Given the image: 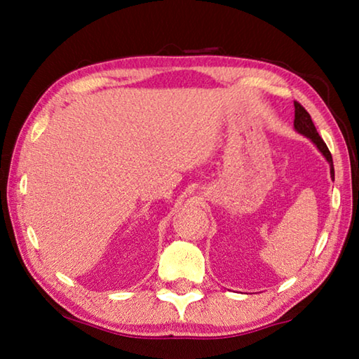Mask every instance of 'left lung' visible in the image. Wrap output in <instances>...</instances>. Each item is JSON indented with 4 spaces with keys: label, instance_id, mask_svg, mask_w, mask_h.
Instances as JSON below:
<instances>
[{
    "label": "left lung",
    "instance_id": "8db88e82",
    "mask_svg": "<svg viewBox=\"0 0 359 359\" xmlns=\"http://www.w3.org/2000/svg\"><path fill=\"white\" fill-rule=\"evenodd\" d=\"M294 128L297 133H301L306 137L311 139V141L317 145L318 150L325 155L327 163L331 165V177L334 179V168H332V156L331 151L327 149V145L325 144L323 139L320 137L317 128H315L313 121L311 118V114H309L306 109H304L299 102L294 101Z\"/></svg>",
    "mask_w": 359,
    "mask_h": 359
}]
</instances>
